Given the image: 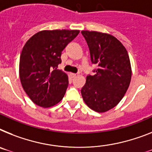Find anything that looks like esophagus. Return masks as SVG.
Returning <instances> with one entry per match:
<instances>
[{"instance_id":"34e87169","label":"esophagus","mask_w":152,"mask_h":152,"mask_svg":"<svg viewBox=\"0 0 152 152\" xmlns=\"http://www.w3.org/2000/svg\"><path fill=\"white\" fill-rule=\"evenodd\" d=\"M70 76H71V78H74V77H76V73H70Z\"/></svg>"}]
</instances>
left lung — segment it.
<instances>
[{
    "label": "left lung",
    "instance_id": "left-lung-1",
    "mask_svg": "<svg viewBox=\"0 0 152 152\" xmlns=\"http://www.w3.org/2000/svg\"><path fill=\"white\" fill-rule=\"evenodd\" d=\"M90 49V59L98 68L86 76L81 90L83 99L94 111L103 113L118 104L127 92L131 67L126 48L115 37L105 33L82 31Z\"/></svg>",
    "mask_w": 152,
    "mask_h": 152
}]
</instances>
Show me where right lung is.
<instances>
[{"instance_id": "right-lung-1", "label": "right lung", "mask_w": 152, "mask_h": 152, "mask_svg": "<svg viewBox=\"0 0 152 152\" xmlns=\"http://www.w3.org/2000/svg\"><path fill=\"white\" fill-rule=\"evenodd\" d=\"M79 30L42 31L31 37L20 56L21 85L36 105L50 107L60 102L68 87L67 74L57 69L62 50Z\"/></svg>"}]
</instances>
